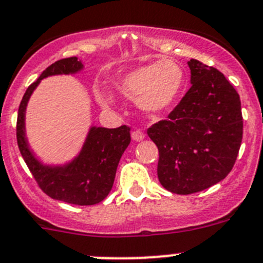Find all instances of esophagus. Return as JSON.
<instances>
[{
  "instance_id": "obj_1",
  "label": "esophagus",
  "mask_w": 263,
  "mask_h": 263,
  "mask_svg": "<svg viewBox=\"0 0 263 263\" xmlns=\"http://www.w3.org/2000/svg\"><path fill=\"white\" fill-rule=\"evenodd\" d=\"M144 137H145V135H144V132H141L140 129H136V131L132 132V140L141 141L144 140Z\"/></svg>"
}]
</instances>
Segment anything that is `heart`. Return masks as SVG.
<instances>
[{"label":"heart","mask_w":263,"mask_h":263,"mask_svg":"<svg viewBox=\"0 0 263 263\" xmlns=\"http://www.w3.org/2000/svg\"><path fill=\"white\" fill-rule=\"evenodd\" d=\"M184 85V72L176 61L161 60L135 68L117 82L122 96L137 101L146 112H161L178 99ZM97 98L102 105H114V98L105 90H97Z\"/></svg>","instance_id":"obj_1"}]
</instances>
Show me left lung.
Wrapping results in <instances>:
<instances>
[{
	"mask_svg": "<svg viewBox=\"0 0 263 263\" xmlns=\"http://www.w3.org/2000/svg\"><path fill=\"white\" fill-rule=\"evenodd\" d=\"M191 87L167 115L148 128L167 191L198 193L226 178L242 140L240 96L221 72L191 59Z\"/></svg>",
	"mask_w": 263,
	"mask_h": 263,
	"instance_id": "left-lung-1",
	"label": "left lung"
}]
</instances>
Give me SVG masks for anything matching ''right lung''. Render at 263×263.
Masks as SVG:
<instances>
[{
  "label": "right lung",
  "instance_id": "1",
  "mask_svg": "<svg viewBox=\"0 0 263 263\" xmlns=\"http://www.w3.org/2000/svg\"><path fill=\"white\" fill-rule=\"evenodd\" d=\"M82 69L84 65L77 58L61 59L27 87L18 108L16 141L26 165L47 195L70 204L91 205L102 202L112 189L120 157L131 143L129 127H90L79 156L64 165L40 162L30 149L25 127L28 99L40 81L49 76L74 74Z\"/></svg>",
  "mask_w": 263,
  "mask_h": 263
}]
</instances>
